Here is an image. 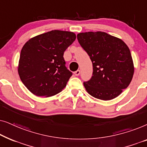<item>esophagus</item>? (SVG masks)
Masks as SVG:
<instances>
[{
  "label": "esophagus",
  "instance_id": "34e87169",
  "mask_svg": "<svg viewBox=\"0 0 147 147\" xmlns=\"http://www.w3.org/2000/svg\"><path fill=\"white\" fill-rule=\"evenodd\" d=\"M80 74V70H77V71H76L74 72V75L76 76H78Z\"/></svg>",
  "mask_w": 147,
  "mask_h": 147
}]
</instances>
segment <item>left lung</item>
Returning a JSON list of instances; mask_svg holds the SVG:
<instances>
[{"label": "left lung", "mask_w": 147, "mask_h": 147, "mask_svg": "<svg viewBox=\"0 0 147 147\" xmlns=\"http://www.w3.org/2000/svg\"><path fill=\"white\" fill-rule=\"evenodd\" d=\"M80 45L93 65V74L84 82L88 93L102 100H110L129 86L134 67L129 48L119 38L102 31L78 33Z\"/></svg>", "instance_id": "1"}]
</instances>
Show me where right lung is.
Returning a JSON list of instances; mask_svg holds the SVG:
<instances>
[{"label":"right lung","mask_w":147,"mask_h":147,"mask_svg":"<svg viewBox=\"0 0 147 147\" xmlns=\"http://www.w3.org/2000/svg\"><path fill=\"white\" fill-rule=\"evenodd\" d=\"M76 38L73 32L53 30L26 42L20 54L18 73L32 94L50 97L65 87L72 73L65 67L63 53Z\"/></svg>","instance_id":"add662e5"}]
</instances>
